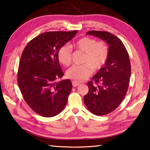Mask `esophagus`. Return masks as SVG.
Returning <instances> with one entry per match:
<instances>
[{
    "mask_svg": "<svg viewBox=\"0 0 150 150\" xmlns=\"http://www.w3.org/2000/svg\"><path fill=\"white\" fill-rule=\"evenodd\" d=\"M72 84H73V87H77V86H78L80 85V84L78 83V82H75V81L72 82Z\"/></svg>",
    "mask_w": 150,
    "mask_h": 150,
    "instance_id": "1",
    "label": "esophagus"
}]
</instances>
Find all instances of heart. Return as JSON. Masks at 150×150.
<instances>
[{"instance_id": "b5f03b06", "label": "heart", "mask_w": 150, "mask_h": 150, "mask_svg": "<svg viewBox=\"0 0 150 150\" xmlns=\"http://www.w3.org/2000/svg\"><path fill=\"white\" fill-rule=\"evenodd\" d=\"M73 47L84 53L81 66H73L67 70L66 77L75 82H82L90 77L93 69L98 71L103 68L108 57V49L104 42H97L90 37L81 38L73 44ZM59 62L64 66H69L71 62L72 50L68 45H64L59 50Z\"/></svg>"}]
</instances>
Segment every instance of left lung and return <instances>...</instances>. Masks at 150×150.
<instances>
[{
	"mask_svg": "<svg viewBox=\"0 0 150 150\" xmlns=\"http://www.w3.org/2000/svg\"><path fill=\"white\" fill-rule=\"evenodd\" d=\"M90 35L106 42L108 57L104 66L87 83L88 93L84 97L88 109L96 115H104L114 111L126 96L131 76L128 52L119 38L107 31H90Z\"/></svg>",
	"mask_w": 150,
	"mask_h": 150,
	"instance_id": "8db88e82",
	"label": "left lung"
}]
</instances>
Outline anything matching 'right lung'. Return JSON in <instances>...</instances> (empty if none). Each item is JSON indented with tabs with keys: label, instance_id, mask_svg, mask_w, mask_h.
<instances>
[{
	"label": "right lung",
	"instance_id": "right-lung-1",
	"mask_svg": "<svg viewBox=\"0 0 150 150\" xmlns=\"http://www.w3.org/2000/svg\"><path fill=\"white\" fill-rule=\"evenodd\" d=\"M77 32L43 33L31 40L22 52L17 75L18 86L28 106L41 116L54 117L66 106L72 84L69 79L57 81L64 75L58 52Z\"/></svg>",
	"mask_w": 150,
	"mask_h": 150
}]
</instances>
